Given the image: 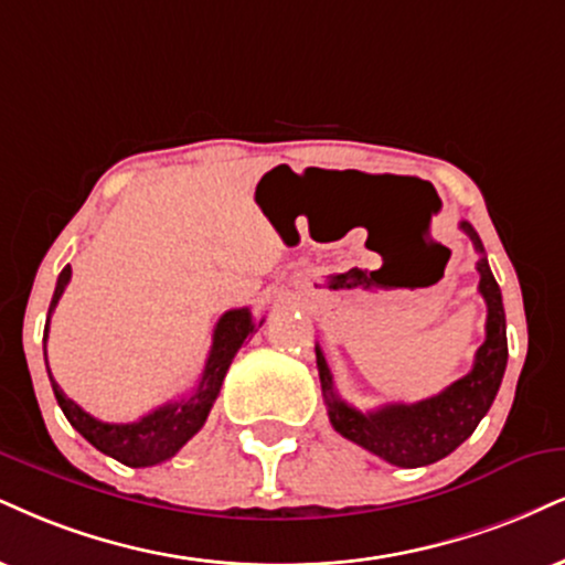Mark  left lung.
Segmentation results:
<instances>
[{
    "instance_id": "8db88e82",
    "label": "left lung",
    "mask_w": 565,
    "mask_h": 565,
    "mask_svg": "<svg viewBox=\"0 0 565 565\" xmlns=\"http://www.w3.org/2000/svg\"><path fill=\"white\" fill-rule=\"evenodd\" d=\"M469 235L479 250V294L487 303V338L479 345L475 366L461 380L452 382L443 393L431 395L419 403H387L377 411H359L338 398L332 385L330 366H327L322 348L317 345V369L319 382L327 403V414L335 431L345 440L361 445V448L380 456L382 461L401 466V469H416L429 466L440 458L450 456L463 440H469L477 424L484 419L495 401L500 382H503L508 364V340H505V311L503 296L487 264L482 241L469 222L458 225Z\"/></svg>"
}]
</instances>
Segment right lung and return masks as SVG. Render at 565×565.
<instances>
[{
	"label": "right lung",
	"instance_id": "obj_1",
	"mask_svg": "<svg viewBox=\"0 0 565 565\" xmlns=\"http://www.w3.org/2000/svg\"><path fill=\"white\" fill-rule=\"evenodd\" d=\"M70 275H73V269H70L67 264V267L60 271L57 288H54L52 303H49L46 327H44V356H46L49 319H52L54 306L60 303L62 294H65ZM262 324L264 319L256 324L248 309L225 311V315L220 317L217 327H214L212 351H209L199 387L193 390L191 395H185V398L164 403V406L149 411V414L141 416V419L130 424H107L86 414L78 403H73L65 393H62V387L54 382L52 369H49V361H46L49 382H52L54 398H57L62 414L67 416V422L73 424V427L78 429L96 450H102L104 456H113L115 461H120L125 466H134V469L154 466L175 456V452L183 448V445L191 440L201 427H204L209 411H212L214 401H217L222 380H225L235 353L241 351V345L246 343V340L256 332V327Z\"/></svg>",
	"mask_w": 565,
	"mask_h": 565
}]
</instances>
